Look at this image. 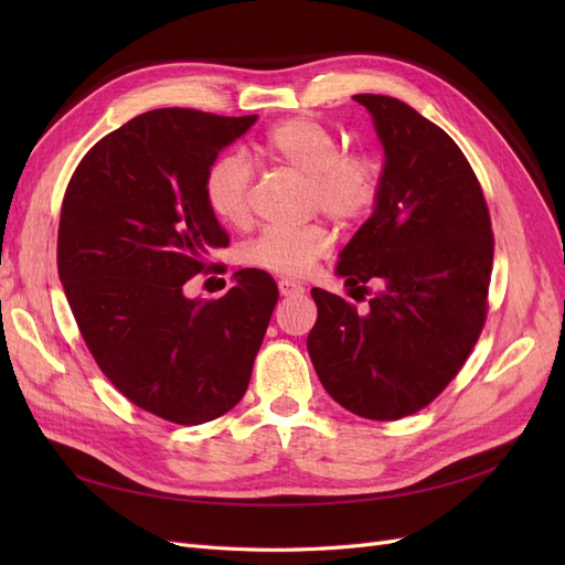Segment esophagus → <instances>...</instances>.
<instances>
[{"label": "esophagus", "mask_w": 565, "mask_h": 565, "mask_svg": "<svg viewBox=\"0 0 565 565\" xmlns=\"http://www.w3.org/2000/svg\"><path fill=\"white\" fill-rule=\"evenodd\" d=\"M278 287H280V295H282V297H299V295L306 292V287H303L301 282L292 280V278H282V280L278 282Z\"/></svg>", "instance_id": "34e87169"}]
</instances>
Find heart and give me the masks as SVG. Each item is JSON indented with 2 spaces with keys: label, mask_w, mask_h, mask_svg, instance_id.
I'll use <instances>...</instances> for the list:
<instances>
[{
  "label": "heart",
  "mask_w": 565,
  "mask_h": 565,
  "mask_svg": "<svg viewBox=\"0 0 565 565\" xmlns=\"http://www.w3.org/2000/svg\"><path fill=\"white\" fill-rule=\"evenodd\" d=\"M256 158L306 179L311 210L353 224L367 216L382 193V164L367 150L341 148L337 131L313 117H287L254 143ZM204 204L226 226L243 228L252 218L249 164L224 152L204 172ZM332 249V231L313 221L301 228H266L245 245L247 264L303 276Z\"/></svg>",
  "instance_id": "b5f03b06"
}]
</instances>
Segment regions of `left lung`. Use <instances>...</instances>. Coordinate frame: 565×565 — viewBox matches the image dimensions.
Listing matches in <instances>:
<instances>
[{
  "label": "left lung",
  "mask_w": 565,
  "mask_h": 565,
  "mask_svg": "<svg viewBox=\"0 0 565 565\" xmlns=\"http://www.w3.org/2000/svg\"><path fill=\"white\" fill-rule=\"evenodd\" d=\"M384 146L382 193L339 256L349 287L382 282L370 309L311 289L309 353L324 391L353 415L419 413L467 363L486 324L494 237L469 160L438 125L391 96H353Z\"/></svg>",
  "instance_id": "left-lung-1"
}]
</instances>
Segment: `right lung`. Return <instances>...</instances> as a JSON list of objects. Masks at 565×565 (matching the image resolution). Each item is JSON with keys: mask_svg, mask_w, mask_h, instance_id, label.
<instances>
[{"mask_svg": "<svg viewBox=\"0 0 565 565\" xmlns=\"http://www.w3.org/2000/svg\"><path fill=\"white\" fill-rule=\"evenodd\" d=\"M256 122L160 108L104 136L65 188L58 278L100 372L146 413L195 426L245 396L278 285L235 273L218 299H188L228 233L204 204L218 150Z\"/></svg>", "mask_w": 565, "mask_h": 565, "instance_id": "1", "label": "right lung"}]
</instances>
